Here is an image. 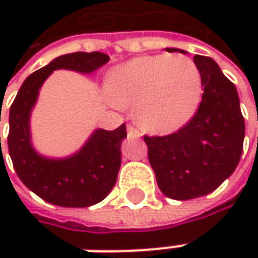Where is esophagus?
<instances>
[{"label": "esophagus", "mask_w": 258, "mask_h": 258, "mask_svg": "<svg viewBox=\"0 0 258 258\" xmlns=\"http://www.w3.org/2000/svg\"><path fill=\"white\" fill-rule=\"evenodd\" d=\"M141 131L138 127H135L134 124H129L127 126V136L129 138H141Z\"/></svg>", "instance_id": "esophagus-1"}]
</instances>
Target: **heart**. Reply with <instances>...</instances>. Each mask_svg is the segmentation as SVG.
<instances>
[{
    "label": "heart",
    "mask_w": 258,
    "mask_h": 258,
    "mask_svg": "<svg viewBox=\"0 0 258 258\" xmlns=\"http://www.w3.org/2000/svg\"><path fill=\"white\" fill-rule=\"evenodd\" d=\"M106 90L116 104H134L135 117L145 131L169 134L192 117L203 82L186 55H141L116 66L107 76Z\"/></svg>",
    "instance_id": "b5f03b06"
}]
</instances>
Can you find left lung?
Listing matches in <instances>:
<instances>
[{
    "mask_svg": "<svg viewBox=\"0 0 258 258\" xmlns=\"http://www.w3.org/2000/svg\"><path fill=\"white\" fill-rule=\"evenodd\" d=\"M179 51V48H166ZM201 73L203 99L192 117L166 136H148L149 164L164 195L183 201L213 192L235 171L245 124L235 86L213 58L194 55Z\"/></svg>",
    "mask_w": 258,
    "mask_h": 258,
    "instance_id": "8db88e82",
    "label": "left lung"
}]
</instances>
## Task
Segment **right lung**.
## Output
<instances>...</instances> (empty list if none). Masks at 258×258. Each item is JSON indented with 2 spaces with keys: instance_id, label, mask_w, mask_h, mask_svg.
<instances>
[{
  "instance_id": "right-lung-1",
  "label": "right lung",
  "mask_w": 258,
  "mask_h": 258,
  "mask_svg": "<svg viewBox=\"0 0 258 258\" xmlns=\"http://www.w3.org/2000/svg\"><path fill=\"white\" fill-rule=\"evenodd\" d=\"M107 61L109 55L99 51L60 55L25 79L10 107L8 152L15 172L28 189L47 203L70 208L90 207L104 200L116 183L120 145L126 138L124 123L114 131H94L85 146L66 159L38 155L30 139V113L45 79L57 69L92 73Z\"/></svg>"
}]
</instances>
